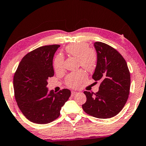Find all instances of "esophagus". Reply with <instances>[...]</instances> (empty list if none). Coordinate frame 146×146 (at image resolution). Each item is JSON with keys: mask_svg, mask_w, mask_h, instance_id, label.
Returning <instances> with one entry per match:
<instances>
[{"mask_svg": "<svg viewBox=\"0 0 146 146\" xmlns=\"http://www.w3.org/2000/svg\"><path fill=\"white\" fill-rule=\"evenodd\" d=\"M77 94H78L77 92H72V96H75Z\"/></svg>", "mask_w": 146, "mask_h": 146, "instance_id": "esophagus-1", "label": "esophagus"}]
</instances>
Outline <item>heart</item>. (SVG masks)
<instances>
[{"mask_svg": "<svg viewBox=\"0 0 146 146\" xmlns=\"http://www.w3.org/2000/svg\"><path fill=\"white\" fill-rule=\"evenodd\" d=\"M68 55L78 58V65H81L88 71H92L96 68L98 56L96 51L89 48L86 42L71 43L65 48ZM54 68L56 71H60L63 68V57L61 55L56 56L54 61ZM86 75L83 70H79L69 74L66 80L67 85L72 88H78L86 80Z\"/></svg>", "mask_w": 146, "mask_h": 146, "instance_id": "obj_1", "label": "heart"}]
</instances>
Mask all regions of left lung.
Returning <instances> with one entry per match:
<instances>
[{
	"label": "left lung",
	"mask_w": 146,
	"mask_h": 146,
	"mask_svg": "<svg viewBox=\"0 0 146 146\" xmlns=\"http://www.w3.org/2000/svg\"><path fill=\"white\" fill-rule=\"evenodd\" d=\"M94 47L98 60L92 78L101 85L95 94L84 92L86 101L82 108L91 116L108 119L118 114L128 99L130 73L126 61L115 48L99 42Z\"/></svg>",
	"instance_id": "obj_1"
}]
</instances>
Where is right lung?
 <instances>
[{
  "label": "right lung",
  "mask_w": 146,
  "mask_h": 146,
  "mask_svg": "<svg viewBox=\"0 0 146 146\" xmlns=\"http://www.w3.org/2000/svg\"><path fill=\"white\" fill-rule=\"evenodd\" d=\"M59 45H45L27 54L19 63L13 78L15 97L18 106L34 123L47 124L56 119L71 92L48 90V78L54 74V55Z\"/></svg>",
  "instance_id": "obj_1"
}]
</instances>
